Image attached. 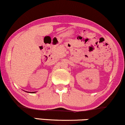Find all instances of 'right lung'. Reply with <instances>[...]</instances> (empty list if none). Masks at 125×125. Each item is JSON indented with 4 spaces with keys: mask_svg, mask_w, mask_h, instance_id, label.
I'll return each instance as SVG.
<instances>
[{
    "mask_svg": "<svg viewBox=\"0 0 125 125\" xmlns=\"http://www.w3.org/2000/svg\"><path fill=\"white\" fill-rule=\"evenodd\" d=\"M33 93H35V92H33Z\"/></svg>",
    "mask_w": 125,
    "mask_h": 125,
    "instance_id": "1",
    "label": "right lung"
}]
</instances>
